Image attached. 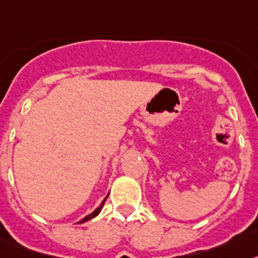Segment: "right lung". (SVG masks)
Listing matches in <instances>:
<instances>
[{
	"instance_id": "add662e5",
	"label": "right lung",
	"mask_w": 258,
	"mask_h": 258,
	"mask_svg": "<svg viewBox=\"0 0 258 258\" xmlns=\"http://www.w3.org/2000/svg\"><path fill=\"white\" fill-rule=\"evenodd\" d=\"M108 195H109V194H108ZM108 195H106L105 198H104V201L101 202V203H100V206L97 208H96L95 211H93L92 214H89V215H87L86 218L84 219H82V220L79 221V224H82V223H86V221H88V220H91V219H93V218H96V216H97V215L100 214V211H101V208L104 207V203H105V201H106V198H108Z\"/></svg>"
}]
</instances>
